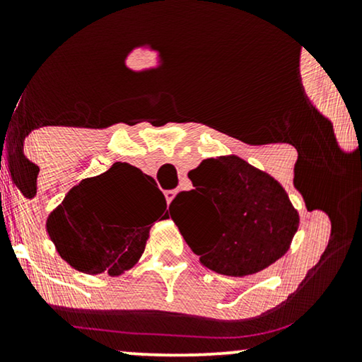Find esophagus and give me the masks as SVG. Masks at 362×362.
<instances>
[{"label": "esophagus", "instance_id": "34e87169", "mask_svg": "<svg viewBox=\"0 0 362 362\" xmlns=\"http://www.w3.org/2000/svg\"><path fill=\"white\" fill-rule=\"evenodd\" d=\"M173 197H175V190H165V199H167L168 204L172 202Z\"/></svg>", "mask_w": 362, "mask_h": 362}]
</instances>
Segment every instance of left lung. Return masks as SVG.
Listing matches in <instances>:
<instances>
[{
  "label": "left lung",
  "mask_w": 362,
  "mask_h": 362,
  "mask_svg": "<svg viewBox=\"0 0 362 362\" xmlns=\"http://www.w3.org/2000/svg\"><path fill=\"white\" fill-rule=\"evenodd\" d=\"M189 178L194 189L178 192L168 209L202 265L242 277L288 252L300 216L271 175L238 156H221L207 158ZM177 209L189 211V223L173 218Z\"/></svg>",
  "instance_id": "obj_1"
}]
</instances>
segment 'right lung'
<instances>
[{
	"label": "right lung",
	"mask_w": 362,
	"mask_h": 362,
	"mask_svg": "<svg viewBox=\"0 0 362 362\" xmlns=\"http://www.w3.org/2000/svg\"><path fill=\"white\" fill-rule=\"evenodd\" d=\"M165 209V195L151 177L129 163H114L66 194L49 216L47 231L71 267L120 276L139 260L149 228Z\"/></svg>",
	"instance_id": "right-lung-1"
}]
</instances>
